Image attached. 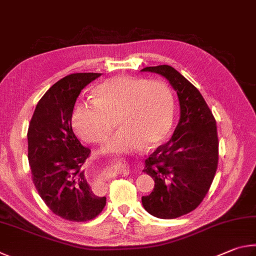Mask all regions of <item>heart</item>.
<instances>
[{"instance_id": "1", "label": "heart", "mask_w": 256, "mask_h": 256, "mask_svg": "<svg viewBox=\"0 0 256 256\" xmlns=\"http://www.w3.org/2000/svg\"><path fill=\"white\" fill-rule=\"evenodd\" d=\"M93 102L78 103L72 114V127L86 142L100 144L116 128L103 152L132 153L147 144L153 147L172 130L176 103L171 88L160 80L116 76L94 88Z\"/></svg>"}]
</instances>
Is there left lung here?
Masks as SVG:
<instances>
[{"mask_svg": "<svg viewBox=\"0 0 256 256\" xmlns=\"http://www.w3.org/2000/svg\"><path fill=\"white\" fill-rule=\"evenodd\" d=\"M142 70L164 76L180 103V120L172 138L145 160L142 172L154 178L155 186L142 202L152 216L178 218L198 207L212 183L219 158L216 120L199 90L172 66Z\"/></svg>", "mask_w": 256, "mask_h": 256, "instance_id": "1", "label": "left lung"}]
</instances>
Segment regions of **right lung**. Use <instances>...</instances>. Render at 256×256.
I'll list each match as a JSON object with an SVG mask.
<instances>
[{
	"label": "right lung",
	"instance_id": "1",
	"mask_svg": "<svg viewBox=\"0 0 256 256\" xmlns=\"http://www.w3.org/2000/svg\"><path fill=\"white\" fill-rule=\"evenodd\" d=\"M100 73H75L58 80L40 98L28 129V160L32 182L52 212L70 222L98 216L106 196L92 191L83 171L91 150L72 129V114L82 90Z\"/></svg>",
	"mask_w": 256,
	"mask_h": 256
}]
</instances>
